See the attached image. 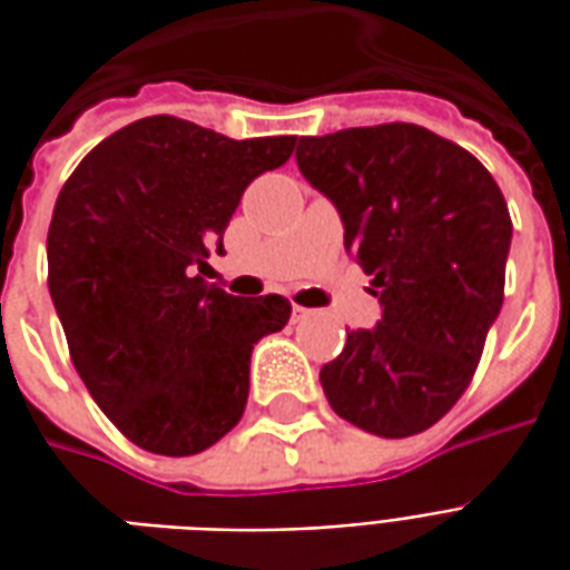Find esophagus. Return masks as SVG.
<instances>
[{
    "instance_id": "esophagus-1",
    "label": "esophagus",
    "mask_w": 570,
    "mask_h": 570,
    "mask_svg": "<svg viewBox=\"0 0 570 570\" xmlns=\"http://www.w3.org/2000/svg\"><path fill=\"white\" fill-rule=\"evenodd\" d=\"M293 314H296L298 321H308V317H314V314H317V311H311V308H302V305H296V308H293Z\"/></svg>"
}]
</instances>
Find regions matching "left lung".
<instances>
[{
  "instance_id": "1",
  "label": "left lung",
  "mask_w": 570,
  "mask_h": 570,
  "mask_svg": "<svg viewBox=\"0 0 570 570\" xmlns=\"http://www.w3.org/2000/svg\"><path fill=\"white\" fill-rule=\"evenodd\" d=\"M296 161L382 302L321 370L323 394L366 433L415 436L461 400L501 314L507 200L479 158L406 121L302 137Z\"/></svg>"
}]
</instances>
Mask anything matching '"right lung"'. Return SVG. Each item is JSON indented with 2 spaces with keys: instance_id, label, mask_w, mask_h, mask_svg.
Instances as JSON below:
<instances>
[{
  "instance_id": "add662e5",
  "label": "right lung",
  "mask_w": 570,
  "mask_h": 570,
  "mask_svg": "<svg viewBox=\"0 0 570 570\" xmlns=\"http://www.w3.org/2000/svg\"><path fill=\"white\" fill-rule=\"evenodd\" d=\"M296 137L228 140L149 116L94 146L48 228V289L81 382L134 445L186 458L235 428L249 354L284 330V296L207 284L210 253L244 188L293 155Z\"/></svg>"
}]
</instances>
